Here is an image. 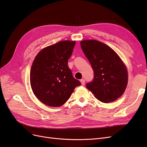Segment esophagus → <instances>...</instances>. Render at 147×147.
I'll list each match as a JSON object with an SVG mask.
<instances>
[{
  "instance_id": "obj_1",
  "label": "esophagus",
  "mask_w": 147,
  "mask_h": 147,
  "mask_svg": "<svg viewBox=\"0 0 147 147\" xmlns=\"http://www.w3.org/2000/svg\"><path fill=\"white\" fill-rule=\"evenodd\" d=\"M80 82H81V83H82V84L83 86V85H84V84H85V80H84V79H82V80H80Z\"/></svg>"
}]
</instances>
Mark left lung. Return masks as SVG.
<instances>
[{
  "label": "left lung",
  "mask_w": 147,
  "mask_h": 147,
  "mask_svg": "<svg viewBox=\"0 0 147 147\" xmlns=\"http://www.w3.org/2000/svg\"><path fill=\"white\" fill-rule=\"evenodd\" d=\"M80 45L94 71V78L86 83V88L104 103L117 100L127 84L125 65L116 52L99 41L86 40Z\"/></svg>",
  "instance_id": "left-lung-1"
}]
</instances>
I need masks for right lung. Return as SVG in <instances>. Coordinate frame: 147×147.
I'll list each match as a JSON object with an SVG mask.
<instances>
[{
  "mask_svg": "<svg viewBox=\"0 0 147 147\" xmlns=\"http://www.w3.org/2000/svg\"><path fill=\"white\" fill-rule=\"evenodd\" d=\"M75 42L60 41L40 51L32 63L30 82L34 94L42 103L60 107L81 83L68 66Z\"/></svg>",
  "mask_w": 147,
  "mask_h": 147,
  "instance_id": "right-lung-1",
  "label": "right lung"
}]
</instances>
